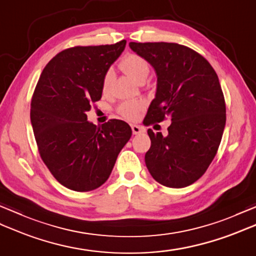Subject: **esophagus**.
<instances>
[{"instance_id":"34e87169","label":"esophagus","mask_w":256,"mask_h":256,"mask_svg":"<svg viewBox=\"0 0 256 256\" xmlns=\"http://www.w3.org/2000/svg\"><path fill=\"white\" fill-rule=\"evenodd\" d=\"M131 128H132V132H133V134H140V133H143L144 132V128H142V126H140V125H135V124H133V125H131Z\"/></svg>"}]
</instances>
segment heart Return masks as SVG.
<instances>
[{
    "instance_id": "obj_1",
    "label": "heart",
    "mask_w": 256,
    "mask_h": 256,
    "mask_svg": "<svg viewBox=\"0 0 256 256\" xmlns=\"http://www.w3.org/2000/svg\"><path fill=\"white\" fill-rule=\"evenodd\" d=\"M120 68L130 76L133 80L140 82L145 80L150 74V62L138 54H126L120 62ZM111 82V72H108L102 79V91L106 92ZM144 108L143 102L140 101H125L118 106V112L122 118L128 121H135Z\"/></svg>"
}]
</instances>
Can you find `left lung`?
Returning <instances> with one entry per match:
<instances>
[{"mask_svg": "<svg viewBox=\"0 0 256 256\" xmlns=\"http://www.w3.org/2000/svg\"><path fill=\"white\" fill-rule=\"evenodd\" d=\"M154 67L157 90L144 118L150 126L170 118L167 136L148 130L145 164L157 182L182 188L197 182L218 152L226 125V101L209 62L176 42H130Z\"/></svg>", "mask_w": 256, "mask_h": 256, "instance_id": "8db88e82", "label": "left lung"}]
</instances>
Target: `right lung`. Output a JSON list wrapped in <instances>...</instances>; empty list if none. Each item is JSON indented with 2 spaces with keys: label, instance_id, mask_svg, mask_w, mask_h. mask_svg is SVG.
<instances>
[{
  "label": "right lung",
  "instance_id": "obj_1",
  "mask_svg": "<svg viewBox=\"0 0 256 256\" xmlns=\"http://www.w3.org/2000/svg\"><path fill=\"white\" fill-rule=\"evenodd\" d=\"M125 44L121 40L60 52L46 64L32 94L30 121L38 153L56 180L74 192H90L104 184L132 135L121 120L96 126L86 114L101 99L103 76Z\"/></svg>",
  "mask_w": 256,
  "mask_h": 256
}]
</instances>
